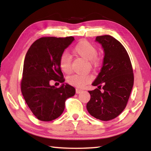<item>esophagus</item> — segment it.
<instances>
[{"label": "esophagus", "mask_w": 151, "mask_h": 151, "mask_svg": "<svg viewBox=\"0 0 151 151\" xmlns=\"http://www.w3.org/2000/svg\"><path fill=\"white\" fill-rule=\"evenodd\" d=\"M83 91L81 90V89H79V88H76V94L81 93H82V92H83Z\"/></svg>", "instance_id": "1"}]
</instances>
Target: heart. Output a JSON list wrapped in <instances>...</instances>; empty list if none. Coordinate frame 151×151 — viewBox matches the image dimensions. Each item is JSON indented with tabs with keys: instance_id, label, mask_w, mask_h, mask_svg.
I'll use <instances>...</instances> for the list:
<instances>
[{
	"instance_id": "heart-1",
	"label": "heart",
	"mask_w": 151,
	"mask_h": 151,
	"mask_svg": "<svg viewBox=\"0 0 151 151\" xmlns=\"http://www.w3.org/2000/svg\"><path fill=\"white\" fill-rule=\"evenodd\" d=\"M74 54L81 57L84 59L89 61L90 65L96 66L99 65V60L96 56L98 51L94 45L85 40L79 41L73 48ZM59 67L63 73L66 74L70 73L72 70L71 68V59L69 55L66 53H63L59 58ZM93 80V76L89 75H81L76 74L70 76L67 81L70 85L78 88H83Z\"/></svg>"
}]
</instances>
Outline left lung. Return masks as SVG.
<instances>
[{
    "mask_svg": "<svg viewBox=\"0 0 151 151\" xmlns=\"http://www.w3.org/2000/svg\"><path fill=\"white\" fill-rule=\"evenodd\" d=\"M95 41L104 50L103 66L89 91L86 109L91 116L107 121L118 116L127 106L134 84L132 65L126 49L110 35L96 37ZM103 86V91H101Z\"/></svg>",
    "mask_w": 151,
    "mask_h": 151,
    "instance_id": "obj_1",
    "label": "left lung"
}]
</instances>
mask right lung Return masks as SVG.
Returning <instances> with one entry per match:
<instances>
[{
    "label": "right lung",
    "instance_id": "1",
    "mask_svg": "<svg viewBox=\"0 0 151 151\" xmlns=\"http://www.w3.org/2000/svg\"><path fill=\"white\" fill-rule=\"evenodd\" d=\"M75 40L74 37H42L30 46L24 58L21 92L29 109L42 121L59 117L65 101L75 94V88L65 82L59 58ZM51 80L63 83L59 88L51 86Z\"/></svg>",
    "mask_w": 151,
    "mask_h": 151
}]
</instances>
